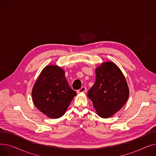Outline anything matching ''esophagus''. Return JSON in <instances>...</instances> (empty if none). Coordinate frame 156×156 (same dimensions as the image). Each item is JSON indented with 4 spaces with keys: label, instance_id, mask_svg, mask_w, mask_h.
Instances as JSON below:
<instances>
[{
    "label": "esophagus",
    "instance_id": "obj_1",
    "mask_svg": "<svg viewBox=\"0 0 156 156\" xmlns=\"http://www.w3.org/2000/svg\"><path fill=\"white\" fill-rule=\"evenodd\" d=\"M86 90H87V88H86V87H81L80 89H79L77 91V93H82V92H86Z\"/></svg>",
    "mask_w": 156,
    "mask_h": 156
}]
</instances>
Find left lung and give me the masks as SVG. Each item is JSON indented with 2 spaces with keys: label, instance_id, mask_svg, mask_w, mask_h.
Listing matches in <instances>:
<instances>
[{
  "label": "left lung",
  "instance_id": "left-lung-1",
  "mask_svg": "<svg viewBox=\"0 0 156 156\" xmlns=\"http://www.w3.org/2000/svg\"><path fill=\"white\" fill-rule=\"evenodd\" d=\"M87 95L98 115L108 118L125 104L129 88L119 68L112 62H106L95 69V82Z\"/></svg>",
  "mask_w": 156,
  "mask_h": 156
}]
</instances>
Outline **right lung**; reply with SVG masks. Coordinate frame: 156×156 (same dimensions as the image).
<instances>
[{"label": "right lung", "mask_w": 156, "mask_h": 156, "mask_svg": "<svg viewBox=\"0 0 156 156\" xmlns=\"http://www.w3.org/2000/svg\"><path fill=\"white\" fill-rule=\"evenodd\" d=\"M76 95L65 77L64 71L49 65L41 72L32 90V99L37 108L48 118H59Z\"/></svg>", "instance_id": "1"}]
</instances>
